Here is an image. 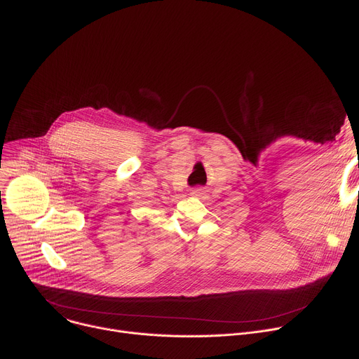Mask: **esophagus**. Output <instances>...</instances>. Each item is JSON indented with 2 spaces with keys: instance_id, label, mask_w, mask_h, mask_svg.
<instances>
[{
  "instance_id": "esophagus-1",
  "label": "esophagus",
  "mask_w": 359,
  "mask_h": 359,
  "mask_svg": "<svg viewBox=\"0 0 359 359\" xmlns=\"http://www.w3.org/2000/svg\"><path fill=\"white\" fill-rule=\"evenodd\" d=\"M192 194H194V195H201V194H202V189H201V187H196V189H192Z\"/></svg>"
}]
</instances>
